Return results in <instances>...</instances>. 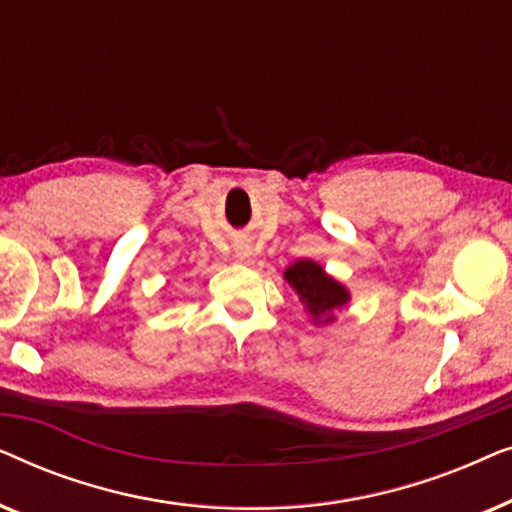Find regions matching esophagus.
Masks as SVG:
<instances>
[{"label":"esophagus","instance_id":"1","mask_svg":"<svg viewBox=\"0 0 512 512\" xmlns=\"http://www.w3.org/2000/svg\"><path fill=\"white\" fill-rule=\"evenodd\" d=\"M235 251H237V256H240V258H249L251 256V249L247 247V244H240V247H235Z\"/></svg>","mask_w":512,"mask_h":512}]
</instances>
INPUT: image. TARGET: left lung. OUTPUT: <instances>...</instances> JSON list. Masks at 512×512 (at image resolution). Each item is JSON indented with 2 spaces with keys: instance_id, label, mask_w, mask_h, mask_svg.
<instances>
[{
  "instance_id": "obj_1",
  "label": "left lung",
  "mask_w": 512,
  "mask_h": 512,
  "mask_svg": "<svg viewBox=\"0 0 512 512\" xmlns=\"http://www.w3.org/2000/svg\"><path fill=\"white\" fill-rule=\"evenodd\" d=\"M286 284L291 286L300 303H303L307 317L314 326L333 324L340 310H345L352 300V293L333 275H328L324 265L303 258V261L291 263L284 270Z\"/></svg>"
}]
</instances>
